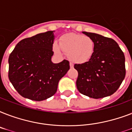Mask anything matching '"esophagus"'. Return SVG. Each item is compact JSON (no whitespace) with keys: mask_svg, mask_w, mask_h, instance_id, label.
<instances>
[{"mask_svg":"<svg viewBox=\"0 0 132 132\" xmlns=\"http://www.w3.org/2000/svg\"><path fill=\"white\" fill-rule=\"evenodd\" d=\"M73 66H74V65H73V64H72V63H71V62H70V67L71 68H73Z\"/></svg>","mask_w":132,"mask_h":132,"instance_id":"esophagus-1","label":"esophagus"}]
</instances>
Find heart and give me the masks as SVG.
<instances>
[{"label": "heart", "mask_w": 132, "mask_h": 132, "mask_svg": "<svg viewBox=\"0 0 132 132\" xmlns=\"http://www.w3.org/2000/svg\"><path fill=\"white\" fill-rule=\"evenodd\" d=\"M60 46L68 55L71 62L76 64H84L92 58L94 52V42L92 38L81 34H66L60 38ZM57 44H53L56 53L61 50Z\"/></svg>", "instance_id": "b5f03b06"}]
</instances>
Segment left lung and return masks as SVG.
I'll return each mask as SVG.
<instances>
[{
  "mask_svg": "<svg viewBox=\"0 0 132 132\" xmlns=\"http://www.w3.org/2000/svg\"><path fill=\"white\" fill-rule=\"evenodd\" d=\"M94 42L93 56L88 62L75 64L78 72L79 92L90 98L110 96L120 87L125 77V55L112 38L82 31Z\"/></svg>",
  "mask_w": 132,
  "mask_h": 132,
  "instance_id": "obj_1",
  "label": "left lung"
}]
</instances>
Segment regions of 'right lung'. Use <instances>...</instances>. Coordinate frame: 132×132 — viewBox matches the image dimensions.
<instances>
[{
  "label": "right lung",
  "mask_w": 132,
  "mask_h": 132,
  "mask_svg": "<svg viewBox=\"0 0 132 132\" xmlns=\"http://www.w3.org/2000/svg\"><path fill=\"white\" fill-rule=\"evenodd\" d=\"M54 40V31L37 34L20 41L10 54L9 81L24 98L40 101L54 95L59 81L70 69L66 60L52 62Z\"/></svg>",
  "instance_id": "1"
}]
</instances>
